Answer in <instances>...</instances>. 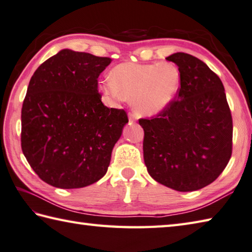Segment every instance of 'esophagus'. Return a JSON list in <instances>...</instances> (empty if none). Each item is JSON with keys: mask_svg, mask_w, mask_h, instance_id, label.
Here are the masks:
<instances>
[{"mask_svg": "<svg viewBox=\"0 0 252 252\" xmlns=\"http://www.w3.org/2000/svg\"><path fill=\"white\" fill-rule=\"evenodd\" d=\"M129 119H130V121H135L136 120V117H135L134 113H129Z\"/></svg>", "mask_w": 252, "mask_h": 252, "instance_id": "obj_1", "label": "esophagus"}]
</instances>
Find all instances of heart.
Here are the masks:
<instances>
[{
	"label": "heart",
	"mask_w": 252,
	"mask_h": 252,
	"mask_svg": "<svg viewBox=\"0 0 252 252\" xmlns=\"http://www.w3.org/2000/svg\"><path fill=\"white\" fill-rule=\"evenodd\" d=\"M180 82V71L172 62H125L113 68L111 78L102 83L101 91L113 102L131 98L137 115L154 117L171 105Z\"/></svg>",
	"instance_id": "heart-1"
}]
</instances>
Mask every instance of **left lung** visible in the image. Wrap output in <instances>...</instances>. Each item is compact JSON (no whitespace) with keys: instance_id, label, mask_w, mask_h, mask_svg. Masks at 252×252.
<instances>
[{"instance_id":"obj_1","label":"left lung","mask_w":252,"mask_h":252,"mask_svg":"<svg viewBox=\"0 0 252 252\" xmlns=\"http://www.w3.org/2000/svg\"><path fill=\"white\" fill-rule=\"evenodd\" d=\"M181 75L177 99L154 119H140L143 155L153 179L180 192L212 184L231 156L233 120L220 77L191 54L166 58Z\"/></svg>"}]
</instances>
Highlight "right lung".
<instances>
[{
  "label": "right lung",
  "mask_w": 252,
  "mask_h": 252,
  "mask_svg": "<svg viewBox=\"0 0 252 252\" xmlns=\"http://www.w3.org/2000/svg\"><path fill=\"white\" fill-rule=\"evenodd\" d=\"M111 59L63 49L31 78L22 108V150L39 178L84 188L106 175L129 120L101 102L97 78Z\"/></svg>",
  "instance_id": "add662e5"
}]
</instances>
